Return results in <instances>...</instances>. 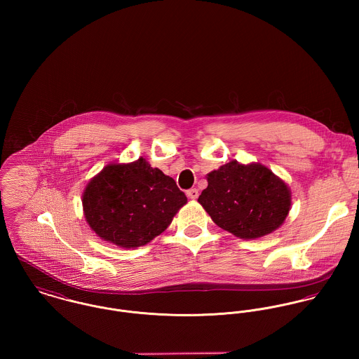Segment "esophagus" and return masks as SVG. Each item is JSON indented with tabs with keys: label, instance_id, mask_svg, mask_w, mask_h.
<instances>
[{
	"label": "esophagus",
	"instance_id": "1",
	"mask_svg": "<svg viewBox=\"0 0 359 359\" xmlns=\"http://www.w3.org/2000/svg\"><path fill=\"white\" fill-rule=\"evenodd\" d=\"M187 196H188L189 199H192V201H196V199L199 198V191H198L196 188H192V189L187 191Z\"/></svg>",
	"mask_w": 359,
	"mask_h": 359
}]
</instances>
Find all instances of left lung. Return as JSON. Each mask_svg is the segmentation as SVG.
I'll list each match as a JSON object with an SVG mask.
<instances>
[{
	"instance_id": "obj_1",
	"label": "left lung",
	"mask_w": 359,
	"mask_h": 359,
	"mask_svg": "<svg viewBox=\"0 0 359 359\" xmlns=\"http://www.w3.org/2000/svg\"><path fill=\"white\" fill-rule=\"evenodd\" d=\"M198 202L222 229L241 239H258L276 231L292 207L287 184L261 163L231 160L205 175Z\"/></svg>"
}]
</instances>
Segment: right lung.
Listing matches in <instances>:
<instances>
[{"label":"right lung","instance_id":"right-lung-1","mask_svg":"<svg viewBox=\"0 0 359 359\" xmlns=\"http://www.w3.org/2000/svg\"><path fill=\"white\" fill-rule=\"evenodd\" d=\"M187 202L175 181L151 167L144 157L106 164L83 192V211L90 228L121 249L148 245L167 229Z\"/></svg>","mask_w":359,"mask_h":359}]
</instances>
